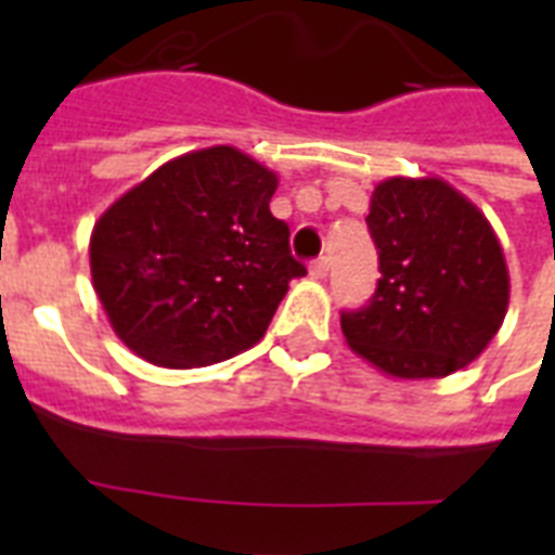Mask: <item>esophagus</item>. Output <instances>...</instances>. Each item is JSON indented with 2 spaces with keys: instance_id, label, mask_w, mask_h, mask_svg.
Wrapping results in <instances>:
<instances>
[{
  "instance_id": "esophagus-1",
  "label": "esophagus",
  "mask_w": 555,
  "mask_h": 555,
  "mask_svg": "<svg viewBox=\"0 0 555 555\" xmlns=\"http://www.w3.org/2000/svg\"><path fill=\"white\" fill-rule=\"evenodd\" d=\"M328 268H331V261L322 256V259L311 261V276L313 279H325V276H328Z\"/></svg>"
}]
</instances>
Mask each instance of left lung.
<instances>
[{"label":"left lung","mask_w":555,"mask_h":555,"mask_svg":"<svg viewBox=\"0 0 555 555\" xmlns=\"http://www.w3.org/2000/svg\"><path fill=\"white\" fill-rule=\"evenodd\" d=\"M379 253L371 302L343 313L354 354L388 377L435 379L469 365L499 334L509 273L481 209L440 178H386L371 192Z\"/></svg>","instance_id":"1"}]
</instances>
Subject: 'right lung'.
<instances>
[{"mask_svg": "<svg viewBox=\"0 0 555 555\" xmlns=\"http://www.w3.org/2000/svg\"><path fill=\"white\" fill-rule=\"evenodd\" d=\"M276 172L235 146L167 160L91 230V285L112 328L164 369L242 354L268 331L291 279L285 221L270 212Z\"/></svg>", "mask_w": 555, "mask_h": 555, "instance_id": "1", "label": "right lung"}]
</instances>
